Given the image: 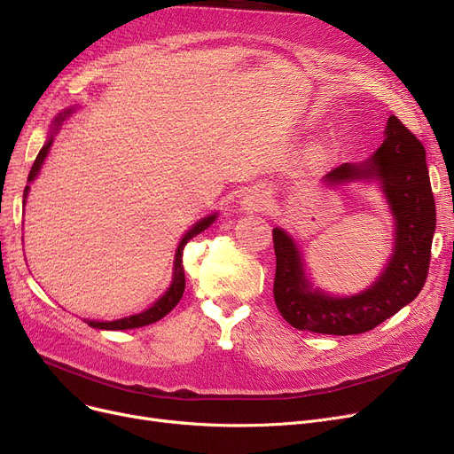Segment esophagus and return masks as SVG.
I'll use <instances>...</instances> for the list:
<instances>
[{"instance_id":"obj_1","label":"esophagus","mask_w":454,"mask_h":454,"mask_svg":"<svg viewBox=\"0 0 454 454\" xmlns=\"http://www.w3.org/2000/svg\"><path fill=\"white\" fill-rule=\"evenodd\" d=\"M270 206H272V200L267 191L263 189H252L241 199V211H245L247 215L263 213L270 209Z\"/></svg>"}]
</instances>
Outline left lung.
Listing matches in <instances>:
<instances>
[{
  "instance_id": "8db88e82",
  "label": "left lung",
  "mask_w": 454,
  "mask_h": 454,
  "mask_svg": "<svg viewBox=\"0 0 454 454\" xmlns=\"http://www.w3.org/2000/svg\"><path fill=\"white\" fill-rule=\"evenodd\" d=\"M377 184L394 223L392 254L364 291L329 294L305 274L294 237L274 228V300L281 317L300 331L359 335L394 317L423 289L436 230V206L421 141L390 115L380 147L364 161L342 163L327 173L324 187Z\"/></svg>"
}]
</instances>
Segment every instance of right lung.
Segmentation results:
<instances>
[{
	"instance_id": "obj_1",
	"label": "right lung",
	"mask_w": 454,
	"mask_h": 454,
	"mask_svg": "<svg viewBox=\"0 0 454 454\" xmlns=\"http://www.w3.org/2000/svg\"><path fill=\"white\" fill-rule=\"evenodd\" d=\"M77 108L75 106H69L66 108L64 112H60L51 123V130L50 134H47V139L43 143V147L40 149L33 167H31V173H29V178H27V185L26 189H23V206H26L27 202V197H29V191H31V184L35 182V178L40 175L42 171V165L47 158V154H50L51 151V145L55 141V136L59 134V130L62 129L66 119L74 114ZM217 215L219 213H211L207 215V217H202L200 221H197L193 226H191L184 237L180 239L178 247H176V252H175V261H173V278H171V283L169 287H167V291L154 301L151 303L147 309H143V311L136 313V315H130V317H125V318H117V320H84L90 327H95V329H106V331H123V329H136V327H143V325H149V324H154L158 322L160 318H163L167 313H171L173 309L176 307V303L180 301L182 294H184V289H185V276H184V265H182V252H184V247L193 239V237H197L199 233H202L206 228H209L215 221H217Z\"/></svg>"
}]
</instances>
